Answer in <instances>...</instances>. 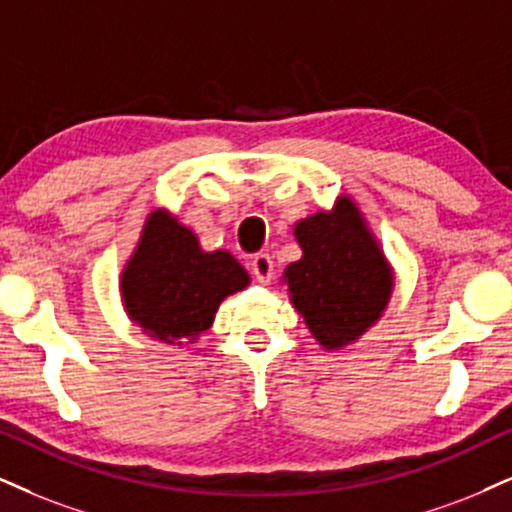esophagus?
Masks as SVG:
<instances>
[{"label":"esophagus","mask_w":512,"mask_h":512,"mask_svg":"<svg viewBox=\"0 0 512 512\" xmlns=\"http://www.w3.org/2000/svg\"><path fill=\"white\" fill-rule=\"evenodd\" d=\"M251 273L261 285H268L270 280H273V273H275V266H273V258L268 254H256L254 261H251Z\"/></svg>","instance_id":"obj_1"}]
</instances>
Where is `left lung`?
<instances>
[{
    "mask_svg": "<svg viewBox=\"0 0 512 512\" xmlns=\"http://www.w3.org/2000/svg\"><path fill=\"white\" fill-rule=\"evenodd\" d=\"M294 237L301 258L282 275L289 301L323 349H344L382 318L394 268L351 197L299 220Z\"/></svg>",
    "mask_w": 512,
    "mask_h": 512,
    "instance_id": "left-lung-1",
    "label": "left lung"
}]
</instances>
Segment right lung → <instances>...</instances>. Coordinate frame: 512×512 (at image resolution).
<instances>
[{
  "label": "right lung",
  "instance_id": "right-lung-1",
  "mask_svg": "<svg viewBox=\"0 0 512 512\" xmlns=\"http://www.w3.org/2000/svg\"><path fill=\"white\" fill-rule=\"evenodd\" d=\"M230 251L201 249L197 235L166 208L144 220L140 242L121 273L125 313L161 344H194L213 325L218 306L249 287Z\"/></svg>",
  "mask_w": 512,
  "mask_h": 512
}]
</instances>
